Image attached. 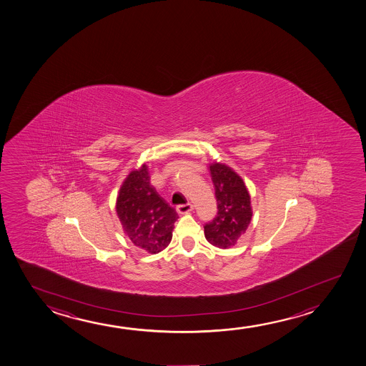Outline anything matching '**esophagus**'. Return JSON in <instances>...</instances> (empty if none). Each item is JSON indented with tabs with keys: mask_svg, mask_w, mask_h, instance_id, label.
I'll use <instances>...</instances> for the list:
<instances>
[{
	"mask_svg": "<svg viewBox=\"0 0 366 366\" xmlns=\"http://www.w3.org/2000/svg\"><path fill=\"white\" fill-rule=\"evenodd\" d=\"M194 209V206L191 205L190 202H187L185 205H179L176 207V210L179 214H187V212H190Z\"/></svg>",
	"mask_w": 366,
	"mask_h": 366,
	"instance_id": "1",
	"label": "esophagus"
}]
</instances>
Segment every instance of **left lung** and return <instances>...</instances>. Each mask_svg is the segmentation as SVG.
Returning a JSON list of instances; mask_svg holds the SVG:
<instances>
[{
  "label": "left lung",
  "mask_w": 366,
  "mask_h": 366,
  "mask_svg": "<svg viewBox=\"0 0 366 366\" xmlns=\"http://www.w3.org/2000/svg\"><path fill=\"white\" fill-rule=\"evenodd\" d=\"M210 175L215 185L217 215L204 226L206 240L216 247L229 249L250 224V195L242 179L229 166L214 162Z\"/></svg>",
  "instance_id": "left-lung-1"
}]
</instances>
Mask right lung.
I'll use <instances>...</instances> for the list:
<instances>
[{
	"instance_id": "right-lung-1",
	"label": "right lung",
	"mask_w": 366,
	"mask_h": 366,
	"mask_svg": "<svg viewBox=\"0 0 366 366\" xmlns=\"http://www.w3.org/2000/svg\"><path fill=\"white\" fill-rule=\"evenodd\" d=\"M116 212L132 244L157 254L170 244L179 215L150 184L147 166L131 171L116 201Z\"/></svg>"
}]
</instances>
